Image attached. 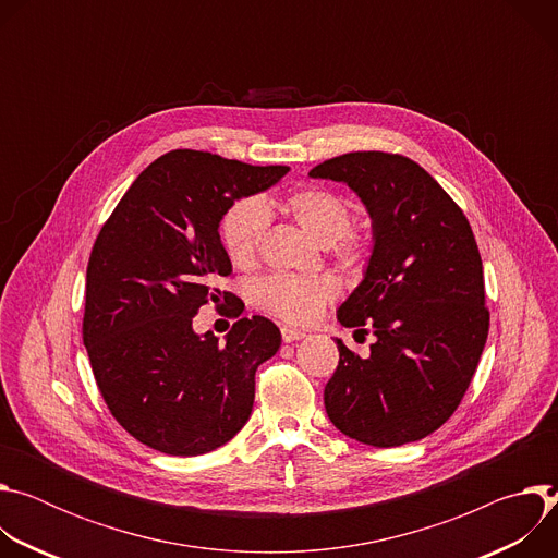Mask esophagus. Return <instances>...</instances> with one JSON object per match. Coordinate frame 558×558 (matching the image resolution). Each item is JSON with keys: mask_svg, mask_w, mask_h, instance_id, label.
Here are the masks:
<instances>
[{"mask_svg": "<svg viewBox=\"0 0 558 558\" xmlns=\"http://www.w3.org/2000/svg\"><path fill=\"white\" fill-rule=\"evenodd\" d=\"M280 336L284 342H295V340H302L306 333L304 331H298L293 327H280Z\"/></svg>", "mask_w": 558, "mask_h": 558, "instance_id": "obj_1", "label": "esophagus"}]
</instances>
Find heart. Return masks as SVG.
<instances>
[{"label":"heart","mask_w":558,"mask_h":558,"mask_svg":"<svg viewBox=\"0 0 558 558\" xmlns=\"http://www.w3.org/2000/svg\"><path fill=\"white\" fill-rule=\"evenodd\" d=\"M282 209L313 238L323 243H338L344 254L355 252L351 227V207L329 190L306 187L293 192ZM267 229V209L258 198L235 201L220 220V243L227 258L241 269L256 265L263 235ZM340 293L331 276H291L274 274L254 284V298L260 308L291 325H308Z\"/></svg>","instance_id":"obj_1"}]
</instances>
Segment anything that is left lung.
<instances>
[{"label": "left lung", "instance_id": "8db88e82", "mask_svg": "<svg viewBox=\"0 0 558 558\" xmlns=\"http://www.w3.org/2000/svg\"><path fill=\"white\" fill-rule=\"evenodd\" d=\"M308 177L347 183L373 220L364 280L338 308L371 331V355L336 340L325 409L351 439L377 448L420 441L461 404L486 347L484 265L461 207L411 158L349 151Z\"/></svg>", "mask_w": 558, "mask_h": 558}]
</instances>
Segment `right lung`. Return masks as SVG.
<instances>
[{
  "label": "right lung",
  "mask_w": 558,
  "mask_h": 558,
  "mask_svg": "<svg viewBox=\"0 0 558 558\" xmlns=\"http://www.w3.org/2000/svg\"><path fill=\"white\" fill-rule=\"evenodd\" d=\"M287 166L172 149L143 170L101 227L86 274L84 344L112 417L174 457L216 450L254 407L256 371L278 327L216 287L231 274L218 225L233 201L278 183ZM238 316L225 343L193 333L207 301Z\"/></svg>",
  "instance_id": "1"
}]
</instances>
